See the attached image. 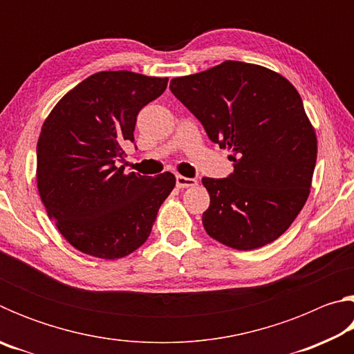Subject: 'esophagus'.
<instances>
[{
    "label": "esophagus",
    "mask_w": 354,
    "mask_h": 354,
    "mask_svg": "<svg viewBox=\"0 0 354 354\" xmlns=\"http://www.w3.org/2000/svg\"><path fill=\"white\" fill-rule=\"evenodd\" d=\"M196 184H198V183H196V179H194V178H185V176H181V175L176 176V185L179 189L195 187Z\"/></svg>",
    "instance_id": "obj_1"
}]
</instances>
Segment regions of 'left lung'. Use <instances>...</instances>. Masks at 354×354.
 I'll return each mask as SVG.
<instances>
[{
	"mask_svg": "<svg viewBox=\"0 0 354 354\" xmlns=\"http://www.w3.org/2000/svg\"><path fill=\"white\" fill-rule=\"evenodd\" d=\"M170 91L200 120L209 139L230 148L234 171L203 178L211 205L209 236L234 250H256L284 234L309 196L317 137L297 88L277 71L225 61L173 77Z\"/></svg>",
	"mask_w": 354,
	"mask_h": 354,
	"instance_id": "obj_1",
	"label": "left lung"
}]
</instances>
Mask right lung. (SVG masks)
<instances>
[{
    "label": "right lung",
    "mask_w": 354,
    "mask_h": 354,
    "mask_svg": "<svg viewBox=\"0 0 354 354\" xmlns=\"http://www.w3.org/2000/svg\"><path fill=\"white\" fill-rule=\"evenodd\" d=\"M169 77L100 71L65 95L37 142V187L48 217L76 250L101 259L133 253L151 232L176 184L170 171L124 175L123 147L134 142L137 115Z\"/></svg>",
    "instance_id": "obj_1"
}]
</instances>
